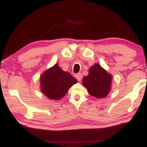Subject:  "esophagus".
<instances>
[{
	"label": "esophagus",
	"mask_w": 147,
	"mask_h": 147,
	"mask_svg": "<svg viewBox=\"0 0 147 147\" xmlns=\"http://www.w3.org/2000/svg\"><path fill=\"white\" fill-rule=\"evenodd\" d=\"M82 77H83V76H82V73H78L76 75V79H77L78 81H81L82 79Z\"/></svg>",
	"instance_id": "1"
}]
</instances>
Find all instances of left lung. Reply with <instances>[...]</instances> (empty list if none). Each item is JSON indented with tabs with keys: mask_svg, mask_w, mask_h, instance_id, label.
<instances>
[{
	"mask_svg": "<svg viewBox=\"0 0 147 147\" xmlns=\"http://www.w3.org/2000/svg\"><path fill=\"white\" fill-rule=\"evenodd\" d=\"M111 80V76L100 65L95 64L90 68L89 74L83 78V84L90 95L98 98H104L110 92Z\"/></svg>",
	"mask_w": 147,
	"mask_h": 147,
	"instance_id": "1",
	"label": "left lung"
}]
</instances>
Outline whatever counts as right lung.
Returning <instances> with one entry per match:
<instances>
[{
	"label": "right lung",
	"instance_id": "right-lung-1",
	"mask_svg": "<svg viewBox=\"0 0 147 147\" xmlns=\"http://www.w3.org/2000/svg\"><path fill=\"white\" fill-rule=\"evenodd\" d=\"M78 81L68 72L63 71L55 64L41 77V91L49 99L59 100L67 94L70 87Z\"/></svg>",
	"mask_w": 147,
	"mask_h": 147
}]
</instances>
